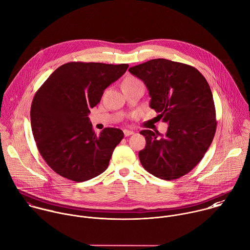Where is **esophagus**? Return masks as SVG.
Returning <instances> with one entry per match:
<instances>
[{
	"instance_id": "obj_1",
	"label": "esophagus",
	"mask_w": 250,
	"mask_h": 250,
	"mask_svg": "<svg viewBox=\"0 0 250 250\" xmlns=\"http://www.w3.org/2000/svg\"><path fill=\"white\" fill-rule=\"evenodd\" d=\"M124 133H125V136H129V135L133 134V131H131V130H127V129H125V130H124Z\"/></svg>"
}]
</instances>
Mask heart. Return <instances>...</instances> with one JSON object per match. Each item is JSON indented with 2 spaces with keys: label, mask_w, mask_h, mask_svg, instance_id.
<instances>
[{
  "label": "heart",
  "mask_w": 250,
  "mask_h": 250,
  "mask_svg": "<svg viewBox=\"0 0 250 250\" xmlns=\"http://www.w3.org/2000/svg\"><path fill=\"white\" fill-rule=\"evenodd\" d=\"M136 84H142V83L135 79V78H132V77H129V78H126L124 83H123V87L125 86H131V85H136Z\"/></svg>",
  "instance_id": "obj_1"
}]
</instances>
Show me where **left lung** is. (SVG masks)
<instances>
[{
	"mask_svg": "<svg viewBox=\"0 0 250 250\" xmlns=\"http://www.w3.org/2000/svg\"><path fill=\"white\" fill-rule=\"evenodd\" d=\"M147 86L150 107L168 125L165 136L140 131L146 146L139 152L142 167L164 180L190 172L204 158L216 130L212 92L206 78L194 67L158 58L128 69Z\"/></svg>",
	"mask_w": 250,
	"mask_h": 250,
	"instance_id": "left-lung-1",
	"label": "left lung"
}]
</instances>
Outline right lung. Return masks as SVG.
I'll use <instances>...</instances> for the list:
<instances>
[{"mask_svg":"<svg viewBox=\"0 0 250 250\" xmlns=\"http://www.w3.org/2000/svg\"><path fill=\"white\" fill-rule=\"evenodd\" d=\"M127 68L128 64L69 62L36 92L30 113L34 139L42 159L60 176L83 182L108 167L124 132L106 127L97 135L87 116L105 88Z\"/></svg>","mask_w":250,"mask_h":250,"instance_id":"add662e5","label":"right lung"}]
</instances>
